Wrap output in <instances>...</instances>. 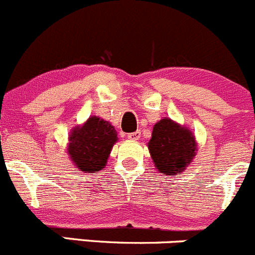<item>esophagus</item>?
I'll use <instances>...</instances> for the list:
<instances>
[{
    "instance_id": "1",
    "label": "esophagus",
    "mask_w": 255,
    "mask_h": 255,
    "mask_svg": "<svg viewBox=\"0 0 255 255\" xmlns=\"http://www.w3.org/2000/svg\"><path fill=\"white\" fill-rule=\"evenodd\" d=\"M140 134H141V132H140V131L130 132V134H128V139H130V140H139L140 139Z\"/></svg>"
}]
</instances>
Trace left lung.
Wrapping results in <instances>:
<instances>
[{
    "label": "left lung",
    "mask_w": 255,
    "mask_h": 255,
    "mask_svg": "<svg viewBox=\"0 0 255 255\" xmlns=\"http://www.w3.org/2000/svg\"><path fill=\"white\" fill-rule=\"evenodd\" d=\"M147 149L160 174L178 175L190 165L195 157L198 142L189 128L164 118L152 128Z\"/></svg>",
    "instance_id": "1"
}]
</instances>
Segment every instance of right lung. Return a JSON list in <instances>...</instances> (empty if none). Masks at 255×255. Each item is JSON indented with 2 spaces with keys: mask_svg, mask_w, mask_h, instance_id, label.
Listing matches in <instances>:
<instances>
[{
  "mask_svg": "<svg viewBox=\"0 0 255 255\" xmlns=\"http://www.w3.org/2000/svg\"><path fill=\"white\" fill-rule=\"evenodd\" d=\"M116 141L118 132L109 121L90 116L70 131L67 155L79 171L95 173L105 168Z\"/></svg>",
  "mask_w": 255,
  "mask_h": 255,
  "instance_id": "obj_1",
  "label": "right lung"
}]
</instances>
